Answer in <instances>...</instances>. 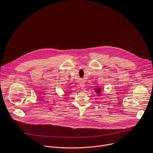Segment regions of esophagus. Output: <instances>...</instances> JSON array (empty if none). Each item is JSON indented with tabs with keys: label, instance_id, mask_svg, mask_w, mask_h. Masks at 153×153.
<instances>
[{
	"label": "esophagus",
	"instance_id": "esophagus-1",
	"mask_svg": "<svg viewBox=\"0 0 153 153\" xmlns=\"http://www.w3.org/2000/svg\"><path fill=\"white\" fill-rule=\"evenodd\" d=\"M80 86L81 89H83L84 87H85V84H84V83H83V82L80 83Z\"/></svg>",
	"mask_w": 153,
	"mask_h": 153
}]
</instances>
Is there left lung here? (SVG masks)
I'll return each mask as SVG.
<instances>
[{"label":"left lung","mask_w":153,"mask_h":153,"mask_svg":"<svg viewBox=\"0 0 153 153\" xmlns=\"http://www.w3.org/2000/svg\"><path fill=\"white\" fill-rule=\"evenodd\" d=\"M95 90V92H96L97 94H99V93L100 92V91H101L100 88H96Z\"/></svg>","instance_id":"8db88e82"}]
</instances>
